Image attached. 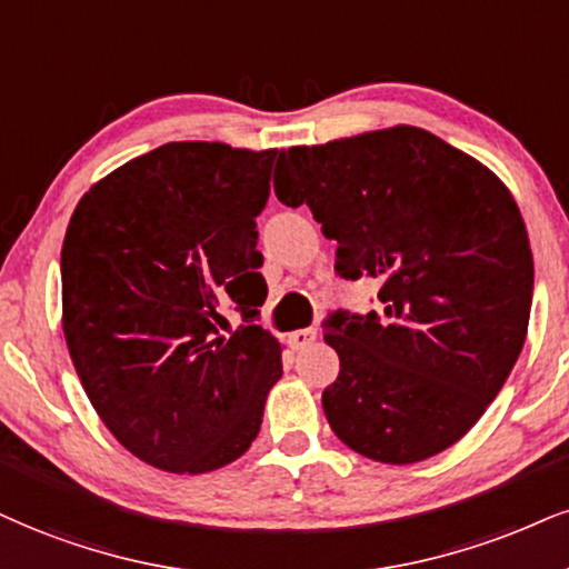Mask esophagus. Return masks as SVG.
Instances as JSON below:
<instances>
[{
    "mask_svg": "<svg viewBox=\"0 0 569 569\" xmlns=\"http://www.w3.org/2000/svg\"><path fill=\"white\" fill-rule=\"evenodd\" d=\"M317 340V327H306V329H296V332H290V338H287V342H290L292 348L296 350H303L311 346V342Z\"/></svg>",
    "mask_w": 569,
    "mask_h": 569,
    "instance_id": "34e87169",
    "label": "esophagus"
}]
</instances>
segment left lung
<instances>
[{
	"label": "left lung",
	"mask_w": 569,
	"mask_h": 569,
	"mask_svg": "<svg viewBox=\"0 0 569 569\" xmlns=\"http://www.w3.org/2000/svg\"><path fill=\"white\" fill-rule=\"evenodd\" d=\"M284 206L311 208L342 279L380 282V313L338 308L325 340L340 375L321 396L332 432L367 459L446 451L499 396L525 346L532 252L509 189L417 126L290 147Z\"/></svg>",
	"instance_id": "left-lung-1"
}]
</instances>
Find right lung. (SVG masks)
<instances>
[{
  "label": "right lung",
  "mask_w": 569,
  "mask_h": 569,
  "mask_svg": "<svg viewBox=\"0 0 569 569\" xmlns=\"http://www.w3.org/2000/svg\"><path fill=\"white\" fill-rule=\"evenodd\" d=\"M279 150L168 142L83 194L60 256L62 332L118 443L179 475L248 451L282 348L266 300L256 219ZM243 325L221 336L220 311Z\"/></svg>",
  "instance_id": "1"
}]
</instances>
